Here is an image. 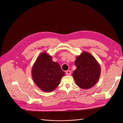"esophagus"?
<instances>
[{"instance_id": "esophagus-1", "label": "esophagus", "mask_w": 123, "mask_h": 123, "mask_svg": "<svg viewBox=\"0 0 123 123\" xmlns=\"http://www.w3.org/2000/svg\"><path fill=\"white\" fill-rule=\"evenodd\" d=\"M66 74H67V75H71V72L70 70H67L66 71Z\"/></svg>"}]
</instances>
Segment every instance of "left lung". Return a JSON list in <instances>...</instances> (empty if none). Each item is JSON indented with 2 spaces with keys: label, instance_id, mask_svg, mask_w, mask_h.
I'll return each mask as SVG.
<instances>
[{
  "label": "left lung",
  "instance_id": "obj_1",
  "mask_svg": "<svg viewBox=\"0 0 123 123\" xmlns=\"http://www.w3.org/2000/svg\"><path fill=\"white\" fill-rule=\"evenodd\" d=\"M76 69L72 76L76 84L81 89L91 88L99 79L101 69L96 59L90 53L83 52L75 61Z\"/></svg>",
  "mask_w": 123,
  "mask_h": 123
}]
</instances>
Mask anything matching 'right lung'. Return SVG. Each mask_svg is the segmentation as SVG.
Returning <instances> with one entry per match:
<instances>
[{
	"label": "right lung",
	"mask_w": 123,
	"mask_h": 123,
	"mask_svg": "<svg viewBox=\"0 0 123 123\" xmlns=\"http://www.w3.org/2000/svg\"><path fill=\"white\" fill-rule=\"evenodd\" d=\"M52 57L47 52L41 53L33 65L32 76L35 84L44 92L54 90L60 83L65 72L58 62H54Z\"/></svg>",
	"instance_id": "add662e5"
}]
</instances>
